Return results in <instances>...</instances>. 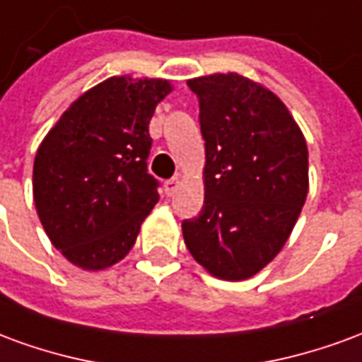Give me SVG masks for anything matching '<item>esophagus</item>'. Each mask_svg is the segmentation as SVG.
Instances as JSON below:
<instances>
[{"mask_svg":"<svg viewBox=\"0 0 362 362\" xmlns=\"http://www.w3.org/2000/svg\"><path fill=\"white\" fill-rule=\"evenodd\" d=\"M178 186H180V180H178V178H173V180H166L165 182V194H166V196H173V194H176V189H178Z\"/></svg>","mask_w":362,"mask_h":362,"instance_id":"obj_1","label":"esophagus"}]
</instances>
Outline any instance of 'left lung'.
Listing matches in <instances>:
<instances>
[{"mask_svg": "<svg viewBox=\"0 0 362 362\" xmlns=\"http://www.w3.org/2000/svg\"><path fill=\"white\" fill-rule=\"evenodd\" d=\"M205 139V199L182 223L189 254L227 281L256 275L272 262L308 194V149L272 90L238 74L189 79Z\"/></svg>", "mask_w": 362, "mask_h": 362, "instance_id": "8db88e82", "label": "left lung"}]
</instances>
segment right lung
Wrapping results in <instances>:
<instances>
[{
	"mask_svg": "<svg viewBox=\"0 0 362 362\" xmlns=\"http://www.w3.org/2000/svg\"><path fill=\"white\" fill-rule=\"evenodd\" d=\"M173 90L166 79L110 77L83 93L36 151L33 194L52 244L98 272L134 248L158 202L147 173L149 122Z\"/></svg>",
	"mask_w": 362,
	"mask_h": 362,
	"instance_id": "add662e5",
	"label": "right lung"
}]
</instances>
